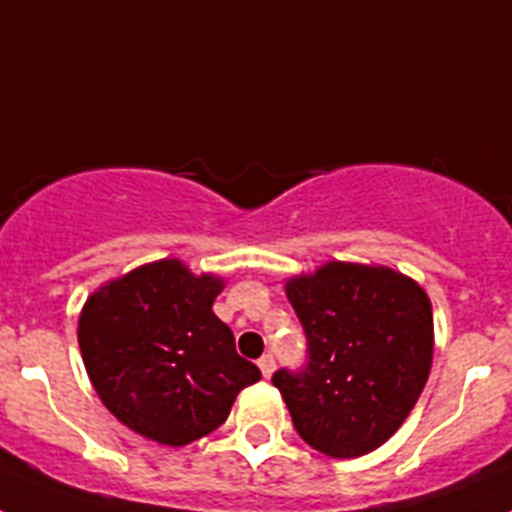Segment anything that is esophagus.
<instances>
[{
	"instance_id": "1",
	"label": "esophagus",
	"mask_w": 512,
	"mask_h": 512,
	"mask_svg": "<svg viewBox=\"0 0 512 512\" xmlns=\"http://www.w3.org/2000/svg\"><path fill=\"white\" fill-rule=\"evenodd\" d=\"M274 366H277V361H274V356H271V354H264L259 359V369H261V374H264L266 379L271 377V372H274Z\"/></svg>"
}]
</instances>
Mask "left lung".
Segmentation results:
<instances>
[{
  "label": "left lung",
  "mask_w": 512,
  "mask_h": 512,
  "mask_svg": "<svg viewBox=\"0 0 512 512\" xmlns=\"http://www.w3.org/2000/svg\"><path fill=\"white\" fill-rule=\"evenodd\" d=\"M307 338L302 369H279L295 431L312 449L351 459L382 446L408 418L431 372V300L384 266L330 261L287 284Z\"/></svg>",
  "instance_id": "1"
}]
</instances>
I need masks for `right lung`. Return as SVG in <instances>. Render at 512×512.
Returning a JSON list of instances; mask_svg holds the SVG:
<instances>
[{
  "mask_svg": "<svg viewBox=\"0 0 512 512\" xmlns=\"http://www.w3.org/2000/svg\"><path fill=\"white\" fill-rule=\"evenodd\" d=\"M223 282L166 259L104 284L79 318V348L99 400L120 423L166 446L223 425L235 395L259 382L233 330L212 312Z\"/></svg>",
  "mask_w": 512,
  "mask_h": 512,
  "instance_id": "obj_1",
  "label": "right lung"
}]
</instances>
